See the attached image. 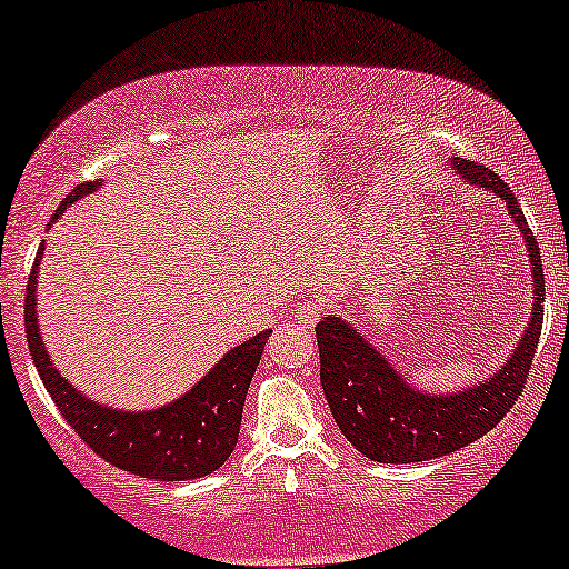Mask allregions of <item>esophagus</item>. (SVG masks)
Returning <instances> with one entry per match:
<instances>
[{
  "label": "esophagus",
  "instance_id": "34e87169",
  "mask_svg": "<svg viewBox=\"0 0 569 569\" xmlns=\"http://www.w3.org/2000/svg\"><path fill=\"white\" fill-rule=\"evenodd\" d=\"M318 318H321V305L310 302V299L299 302L297 310H293V321H299L302 326H312Z\"/></svg>",
  "mask_w": 569,
  "mask_h": 569
}]
</instances>
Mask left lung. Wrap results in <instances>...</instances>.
I'll return each instance as SVG.
<instances>
[{
	"mask_svg": "<svg viewBox=\"0 0 569 569\" xmlns=\"http://www.w3.org/2000/svg\"><path fill=\"white\" fill-rule=\"evenodd\" d=\"M452 171L471 184L492 189L506 200L532 264V318L502 367L485 382L457 393H426L398 375L369 339L342 318L316 326L321 350V385L339 430L352 447L375 462H422L468 447L489 433L519 401L543 329V264L540 248L511 187L481 162L452 158Z\"/></svg>",
	"mask_w": 569,
	"mask_h": 569,
	"instance_id": "obj_1",
	"label": "left lung"
}]
</instances>
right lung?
Listing matches in <instances>:
<instances>
[{
    "mask_svg": "<svg viewBox=\"0 0 569 569\" xmlns=\"http://www.w3.org/2000/svg\"><path fill=\"white\" fill-rule=\"evenodd\" d=\"M90 189H96V181L77 187L61 202L53 221ZM42 251L44 248H39V253ZM39 259L42 257H37L29 286H26V339H29L31 361H34L44 388L63 420L74 428V433L98 457L122 471L143 476V479L192 481L224 466L238 443L248 385L262 361L267 337L272 331H262L232 348L192 390H187L184 396L166 407L147 411L103 407V403L90 401L74 385H69L44 350L37 323Z\"/></svg>",
    "mask_w": 569,
    "mask_h": 569,
    "instance_id": "obj_1",
    "label": "right lung"
}]
</instances>
